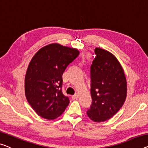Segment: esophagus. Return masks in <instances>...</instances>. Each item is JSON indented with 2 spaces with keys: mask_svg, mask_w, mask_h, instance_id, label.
Listing matches in <instances>:
<instances>
[{
  "mask_svg": "<svg viewBox=\"0 0 148 148\" xmlns=\"http://www.w3.org/2000/svg\"><path fill=\"white\" fill-rule=\"evenodd\" d=\"M78 94H74V95L72 96V98L73 99V100H75V99H77V98H78Z\"/></svg>",
  "mask_w": 148,
  "mask_h": 148,
  "instance_id": "obj_1",
  "label": "esophagus"
}]
</instances>
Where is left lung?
<instances>
[{
    "instance_id": "left-lung-1",
    "label": "left lung",
    "mask_w": 148,
    "mask_h": 148,
    "mask_svg": "<svg viewBox=\"0 0 148 148\" xmlns=\"http://www.w3.org/2000/svg\"><path fill=\"white\" fill-rule=\"evenodd\" d=\"M95 54L90 68L92 103L87 115L94 122H102L122 107L127 96V81L122 65L113 54L100 48H96Z\"/></svg>"
}]
</instances>
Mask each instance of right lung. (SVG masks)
Returning a JSON list of instances; mask_svg holds the SVG:
<instances>
[{"mask_svg": "<svg viewBox=\"0 0 148 148\" xmlns=\"http://www.w3.org/2000/svg\"><path fill=\"white\" fill-rule=\"evenodd\" d=\"M79 54L76 48L53 43L41 48L32 57L25 76V95L42 118L54 120L69 104V99L61 90L62 74Z\"/></svg>", "mask_w": 148, "mask_h": 148, "instance_id": "add662e5", "label": "right lung"}]
</instances>
